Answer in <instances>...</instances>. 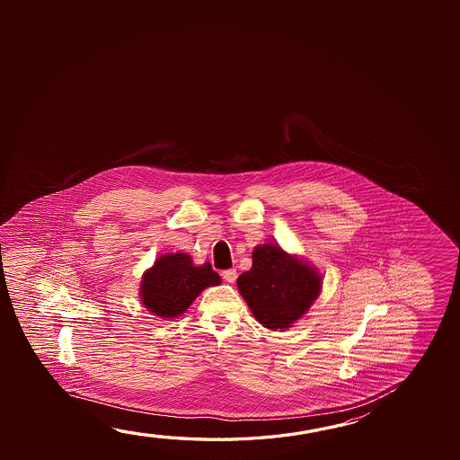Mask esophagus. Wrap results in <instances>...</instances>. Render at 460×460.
<instances>
[{
    "label": "esophagus",
    "instance_id": "obj_1",
    "mask_svg": "<svg viewBox=\"0 0 460 460\" xmlns=\"http://www.w3.org/2000/svg\"><path fill=\"white\" fill-rule=\"evenodd\" d=\"M221 276L223 279L229 282V284H234L235 282V279H237V271L235 270H226V271L221 272Z\"/></svg>",
    "mask_w": 460,
    "mask_h": 460
}]
</instances>
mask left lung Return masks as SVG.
Here are the masks:
<instances>
[{"mask_svg":"<svg viewBox=\"0 0 460 460\" xmlns=\"http://www.w3.org/2000/svg\"><path fill=\"white\" fill-rule=\"evenodd\" d=\"M252 260L249 271L237 278L239 292L250 311L266 329L292 327L321 294L323 276L278 243L258 245Z\"/></svg>","mask_w":460,"mask_h":460,"instance_id":"1","label":"left lung"}]
</instances>
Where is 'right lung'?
<instances>
[{"label": "right lung", "mask_w": 460, "mask_h": 460, "mask_svg": "<svg viewBox=\"0 0 460 460\" xmlns=\"http://www.w3.org/2000/svg\"><path fill=\"white\" fill-rule=\"evenodd\" d=\"M221 278L210 263L196 266L186 253H165L143 274L141 303L164 319L181 316L207 287L218 286Z\"/></svg>", "instance_id": "1"}]
</instances>
